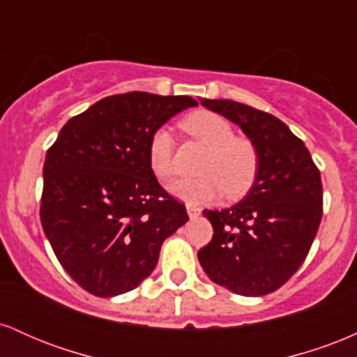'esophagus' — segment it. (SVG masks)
Returning a JSON list of instances; mask_svg holds the SVG:
<instances>
[{
  "label": "esophagus",
  "instance_id": "obj_1",
  "mask_svg": "<svg viewBox=\"0 0 357 357\" xmlns=\"http://www.w3.org/2000/svg\"><path fill=\"white\" fill-rule=\"evenodd\" d=\"M186 211L188 215H190V218H196V216L202 213V210H199L198 206H192V204H186Z\"/></svg>",
  "mask_w": 357,
  "mask_h": 357
}]
</instances>
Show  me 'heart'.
Instances as JSON below:
<instances>
[{
  "mask_svg": "<svg viewBox=\"0 0 357 357\" xmlns=\"http://www.w3.org/2000/svg\"><path fill=\"white\" fill-rule=\"evenodd\" d=\"M186 134L206 147L198 178H181L169 184V192L188 204H204L227 195L236 199L250 190L258 171V153L247 137L233 136L230 122L211 110H196L181 121ZM147 159L161 179L174 174V139L169 129L159 127L149 137Z\"/></svg>",
  "mask_w": 357,
  "mask_h": 357,
  "instance_id": "1",
  "label": "heart"
}]
</instances>
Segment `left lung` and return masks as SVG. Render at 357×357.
<instances>
[{
    "label": "left lung",
    "instance_id": "1",
    "mask_svg": "<svg viewBox=\"0 0 357 357\" xmlns=\"http://www.w3.org/2000/svg\"><path fill=\"white\" fill-rule=\"evenodd\" d=\"M202 105L243 130L258 153L255 183L240 203L204 210L213 238L198 260L215 284L245 297L275 292L304 264L322 218L321 173L280 119L227 99Z\"/></svg>",
    "mask_w": 357,
    "mask_h": 357
}]
</instances>
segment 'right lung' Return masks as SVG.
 <instances>
[{
    "mask_svg": "<svg viewBox=\"0 0 357 357\" xmlns=\"http://www.w3.org/2000/svg\"><path fill=\"white\" fill-rule=\"evenodd\" d=\"M198 102L129 92L72 117L47 151L40 220L53 252L92 296L116 297L153 273L161 245L188 220L147 159L151 134Z\"/></svg>",
    "mask_w": 357,
    "mask_h": 357,
    "instance_id": "right-lung-1",
    "label": "right lung"
}]
</instances>
